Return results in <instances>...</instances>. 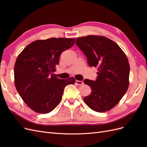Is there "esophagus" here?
Segmentation results:
<instances>
[{"instance_id": "esophagus-1", "label": "esophagus", "mask_w": 147, "mask_h": 147, "mask_svg": "<svg viewBox=\"0 0 147 147\" xmlns=\"http://www.w3.org/2000/svg\"><path fill=\"white\" fill-rule=\"evenodd\" d=\"M75 83H76L77 85H82V84H83V82L82 81H79V80L75 81Z\"/></svg>"}]
</instances>
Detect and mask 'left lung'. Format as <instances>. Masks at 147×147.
I'll list each match as a JSON object with an SVG mask.
<instances>
[{
  "instance_id": "obj_1",
  "label": "left lung",
  "mask_w": 147,
  "mask_h": 147,
  "mask_svg": "<svg viewBox=\"0 0 147 147\" xmlns=\"http://www.w3.org/2000/svg\"><path fill=\"white\" fill-rule=\"evenodd\" d=\"M75 43L86 56L90 66L98 70L96 81L84 80L92 91L84 97V102L96 112H107L119 103L128 89L130 66L127 57L116 43L104 36L78 37Z\"/></svg>"
}]
</instances>
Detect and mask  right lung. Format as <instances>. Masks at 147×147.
Instances as JSON below:
<instances>
[{
  "instance_id": "add662e5",
  "label": "right lung",
  "mask_w": 147,
  "mask_h": 147,
  "mask_svg": "<svg viewBox=\"0 0 147 147\" xmlns=\"http://www.w3.org/2000/svg\"><path fill=\"white\" fill-rule=\"evenodd\" d=\"M75 40H37L29 43L17 57L15 85L22 99L34 112H51L60 103L65 86L75 83L74 77L59 79L53 74L61 53L72 47Z\"/></svg>"
}]
</instances>
